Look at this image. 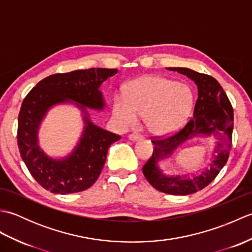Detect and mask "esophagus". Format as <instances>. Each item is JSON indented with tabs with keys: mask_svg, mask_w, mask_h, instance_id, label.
<instances>
[{
	"mask_svg": "<svg viewBox=\"0 0 252 252\" xmlns=\"http://www.w3.org/2000/svg\"><path fill=\"white\" fill-rule=\"evenodd\" d=\"M143 136L140 135V134H135V133H133V134H130L129 135V140L132 141V142H136V141H140L142 140Z\"/></svg>",
	"mask_w": 252,
	"mask_h": 252,
	"instance_id": "1",
	"label": "esophagus"
}]
</instances>
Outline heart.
<instances>
[{
	"label": "heart",
	"instance_id": "b5f03b06",
	"mask_svg": "<svg viewBox=\"0 0 252 252\" xmlns=\"http://www.w3.org/2000/svg\"><path fill=\"white\" fill-rule=\"evenodd\" d=\"M194 104L189 85L160 76H143L126 85L125 95L114 98L112 115L117 125H135L143 115L146 129L154 135L172 134L183 126Z\"/></svg>",
	"mask_w": 252,
	"mask_h": 252
}]
</instances>
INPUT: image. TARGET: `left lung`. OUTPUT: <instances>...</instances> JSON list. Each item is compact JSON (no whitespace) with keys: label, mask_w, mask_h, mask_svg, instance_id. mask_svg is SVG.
I'll list each match as a JSON object with an SVG mask.
<instances>
[{"label":"left lung","mask_w":252,"mask_h":252,"mask_svg":"<svg viewBox=\"0 0 252 252\" xmlns=\"http://www.w3.org/2000/svg\"><path fill=\"white\" fill-rule=\"evenodd\" d=\"M178 71L195 82L198 89L194 115L178 133L152 141L154 153L144 164L146 180L159 191L170 195H189L205 189L225 165L232 146L234 114L226 93L215 78L183 67L168 68ZM197 136H215L218 142L214 150L213 162L198 175L191 177L164 175L158 162L169 158L182 143Z\"/></svg>","instance_id":"left-lung-1"}]
</instances>
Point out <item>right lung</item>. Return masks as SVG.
I'll return each instance as SVG.
<instances>
[{
    "label": "right lung",
    "mask_w": 252,
    "mask_h": 252,
    "mask_svg": "<svg viewBox=\"0 0 252 252\" xmlns=\"http://www.w3.org/2000/svg\"><path fill=\"white\" fill-rule=\"evenodd\" d=\"M117 72V69L91 68L52 74L37 83L21 104L17 131L20 156L34 180L53 194H71L92 186L104 167L109 146L120 140L119 135L94 125L87 109H104L99 87ZM72 101L83 112V135L68 157L50 158L38 145L39 126L53 106Z\"/></svg>",
    "instance_id": "1"
}]
</instances>
